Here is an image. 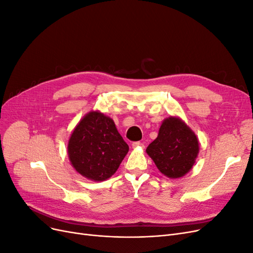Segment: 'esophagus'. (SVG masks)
Listing matches in <instances>:
<instances>
[{
  "label": "esophagus",
  "mask_w": 253,
  "mask_h": 253,
  "mask_svg": "<svg viewBox=\"0 0 253 253\" xmlns=\"http://www.w3.org/2000/svg\"><path fill=\"white\" fill-rule=\"evenodd\" d=\"M131 146H132V148H134V149H135V148H139V147H143L144 145H143V144H142L141 142H133Z\"/></svg>",
  "instance_id": "1"
}]
</instances>
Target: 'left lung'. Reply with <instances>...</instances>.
<instances>
[{
	"instance_id": "obj_1",
	"label": "left lung",
	"mask_w": 253,
	"mask_h": 253,
	"mask_svg": "<svg viewBox=\"0 0 253 253\" xmlns=\"http://www.w3.org/2000/svg\"><path fill=\"white\" fill-rule=\"evenodd\" d=\"M146 152L164 175L179 178L193 168L199 153V142L181 119L170 117L164 120L157 137Z\"/></svg>"
}]
</instances>
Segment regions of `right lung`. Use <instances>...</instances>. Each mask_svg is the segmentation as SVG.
<instances>
[{
	"label": "right lung",
	"instance_id": "obj_1",
	"mask_svg": "<svg viewBox=\"0 0 253 253\" xmlns=\"http://www.w3.org/2000/svg\"><path fill=\"white\" fill-rule=\"evenodd\" d=\"M128 150L114 120L100 111H89L80 120L68 144L74 169L93 181L106 180L114 175Z\"/></svg>",
	"mask_w": 253,
	"mask_h": 253
}]
</instances>
